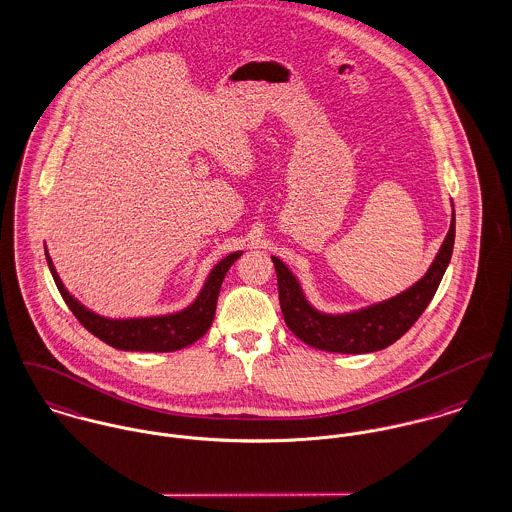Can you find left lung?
I'll return each mask as SVG.
<instances>
[{"label": "left lung", "instance_id": "1", "mask_svg": "<svg viewBox=\"0 0 512 512\" xmlns=\"http://www.w3.org/2000/svg\"><path fill=\"white\" fill-rule=\"evenodd\" d=\"M454 236L456 214L452 212L450 230L427 275L392 300L347 315L319 314L304 298L298 280L288 267L273 257L280 310L288 329L306 345L329 353H374L390 347L431 304L450 263Z\"/></svg>", "mask_w": 512, "mask_h": 512}]
</instances>
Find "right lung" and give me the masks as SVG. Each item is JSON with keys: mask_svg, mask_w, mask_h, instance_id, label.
<instances>
[{"mask_svg": "<svg viewBox=\"0 0 512 512\" xmlns=\"http://www.w3.org/2000/svg\"><path fill=\"white\" fill-rule=\"evenodd\" d=\"M239 255H241V251L228 255L212 269L195 304L189 306L187 310H183L179 314L142 317V319H107V317H101V315L85 310L78 300H74L70 296V292L64 288L62 280L54 271L48 251H46V261H48L50 273L54 276V282H56L64 302L68 304L72 314L78 317L79 323L91 335H95L103 343L120 349V351L171 353V351H179L187 345H193L210 329L214 312H216V302H218L222 280Z\"/></svg>", "mask_w": 512, "mask_h": 512, "instance_id": "right-lung-1", "label": "right lung"}]
</instances>
